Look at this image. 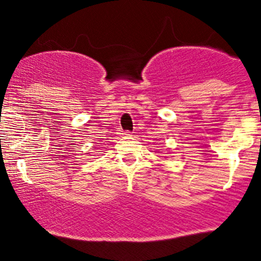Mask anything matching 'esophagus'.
<instances>
[{"instance_id":"obj_1","label":"esophagus","mask_w":261,"mask_h":261,"mask_svg":"<svg viewBox=\"0 0 261 261\" xmlns=\"http://www.w3.org/2000/svg\"><path fill=\"white\" fill-rule=\"evenodd\" d=\"M122 135L123 136H130L131 133H130V131H122Z\"/></svg>"}]
</instances>
